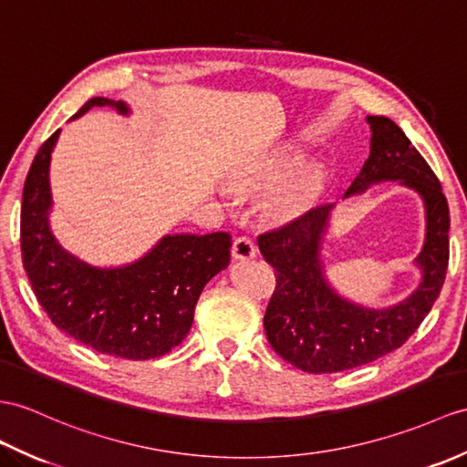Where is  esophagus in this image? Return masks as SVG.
Returning <instances> with one entry per match:
<instances>
[{"mask_svg": "<svg viewBox=\"0 0 467 467\" xmlns=\"http://www.w3.org/2000/svg\"><path fill=\"white\" fill-rule=\"evenodd\" d=\"M233 256L236 260H248L256 256V244L253 243V238L248 236H236L233 243Z\"/></svg>", "mask_w": 467, "mask_h": 467, "instance_id": "esophagus-1", "label": "esophagus"}]
</instances>
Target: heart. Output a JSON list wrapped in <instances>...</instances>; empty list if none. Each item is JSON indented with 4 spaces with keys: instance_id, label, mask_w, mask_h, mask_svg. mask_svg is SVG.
<instances>
[{
    "instance_id": "1",
    "label": "heart",
    "mask_w": 467,
    "mask_h": 467,
    "mask_svg": "<svg viewBox=\"0 0 467 467\" xmlns=\"http://www.w3.org/2000/svg\"><path fill=\"white\" fill-rule=\"evenodd\" d=\"M295 167H296V161L290 159V161L285 162V165L268 171L266 175L260 177L254 182V187H268V184H273L283 177H286ZM317 184H318V179H317V175H314V172H305V175L296 177L285 189V192L278 197V209L286 213V214L300 213L310 202L314 191H317Z\"/></svg>"
}]
</instances>
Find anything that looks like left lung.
Segmentation results:
<instances>
[{
  "label": "left lung",
  "mask_w": 467,
  "mask_h": 467,
  "mask_svg": "<svg viewBox=\"0 0 467 467\" xmlns=\"http://www.w3.org/2000/svg\"><path fill=\"white\" fill-rule=\"evenodd\" d=\"M370 157L346 194L378 181H402L426 202L428 234L418 265L420 288L402 305L386 310L356 306L324 283L318 258L330 204L258 236V248L276 270V288L265 312L266 338L275 352L310 374H330L370 364L400 348L438 300L450 260V209L438 177L392 119L368 117Z\"/></svg>",
  "instance_id": "left-lung-1"
}]
</instances>
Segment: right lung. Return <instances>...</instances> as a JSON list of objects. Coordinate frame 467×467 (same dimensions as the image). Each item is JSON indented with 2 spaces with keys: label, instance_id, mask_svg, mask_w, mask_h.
Segmentation results:
<instances>
[{
  "label": "right lung",
  "instance_id": "add662e5",
  "mask_svg": "<svg viewBox=\"0 0 467 467\" xmlns=\"http://www.w3.org/2000/svg\"><path fill=\"white\" fill-rule=\"evenodd\" d=\"M95 105L123 101L93 97L71 119ZM59 131L37 150L21 199L19 243L36 298L51 322L81 344L127 360L161 358L192 327L204 285L231 260V234H169L135 265L101 270L65 253L49 233V159Z\"/></svg>",
  "mask_w": 467,
  "mask_h": 467
}]
</instances>
